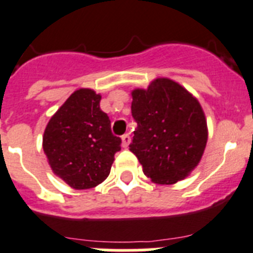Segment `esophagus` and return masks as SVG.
Listing matches in <instances>:
<instances>
[{
	"instance_id": "esophagus-1",
	"label": "esophagus",
	"mask_w": 253,
	"mask_h": 253,
	"mask_svg": "<svg viewBox=\"0 0 253 253\" xmlns=\"http://www.w3.org/2000/svg\"><path fill=\"white\" fill-rule=\"evenodd\" d=\"M121 140H122V146L124 148H127L129 145V142H131V137H129L128 133H126V135H124L122 137H121Z\"/></svg>"
}]
</instances>
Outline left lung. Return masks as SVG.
Returning a JSON list of instances; mask_svg holds the SVG:
<instances>
[{"instance_id":"8db88e82","label":"left lung","mask_w":253,"mask_h":253,"mask_svg":"<svg viewBox=\"0 0 253 253\" xmlns=\"http://www.w3.org/2000/svg\"><path fill=\"white\" fill-rule=\"evenodd\" d=\"M131 112L137 122L129 150L145 175L158 184L184 179L199 166L208 142V124L199 100L178 83L158 78L133 89Z\"/></svg>"}]
</instances>
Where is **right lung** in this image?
I'll list each match as a JSON object with an SVG mask.
<instances>
[{
  "mask_svg": "<svg viewBox=\"0 0 253 253\" xmlns=\"http://www.w3.org/2000/svg\"><path fill=\"white\" fill-rule=\"evenodd\" d=\"M100 99L93 89L75 90L44 129L43 150L50 169L75 190L102 183L121 150V139L112 133Z\"/></svg>",
  "mask_w": 253,
  "mask_h": 253,
  "instance_id": "obj_1",
  "label": "right lung"
}]
</instances>
